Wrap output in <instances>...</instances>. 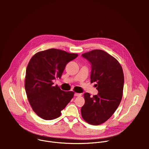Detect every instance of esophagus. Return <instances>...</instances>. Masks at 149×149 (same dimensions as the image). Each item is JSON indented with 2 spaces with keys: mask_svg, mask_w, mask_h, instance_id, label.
<instances>
[{
  "mask_svg": "<svg viewBox=\"0 0 149 149\" xmlns=\"http://www.w3.org/2000/svg\"><path fill=\"white\" fill-rule=\"evenodd\" d=\"M74 95H75V96H76V97H80V96H81V95H82V94H80V93H75Z\"/></svg>",
  "mask_w": 149,
  "mask_h": 149,
  "instance_id": "obj_1",
  "label": "esophagus"
}]
</instances>
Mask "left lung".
Instances as JSON below:
<instances>
[{
    "label": "left lung",
    "instance_id": "left-lung-1",
    "mask_svg": "<svg viewBox=\"0 0 149 149\" xmlns=\"http://www.w3.org/2000/svg\"><path fill=\"white\" fill-rule=\"evenodd\" d=\"M82 56L91 64V82H96L97 95L84 94L85 104L81 112L83 119L91 125H100L109 120L121 101L124 74L118 61L101 49H95Z\"/></svg>",
    "mask_w": 149,
    "mask_h": 149
}]
</instances>
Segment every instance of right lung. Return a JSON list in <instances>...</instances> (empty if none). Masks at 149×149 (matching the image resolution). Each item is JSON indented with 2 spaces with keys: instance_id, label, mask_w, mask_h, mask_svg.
<instances>
[{
  "instance_id": "right-lung-1",
  "label": "right lung",
  "mask_w": 149,
  "mask_h": 149,
  "mask_svg": "<svg viewBox=\"0 0 149 149\" xmlns=\"http://www.w3.org/2000/svg\"><path fill=\"white\" fill-rule=\"evenodd\" d=\"M77 56V54L52 48L35 54L29 61L25 91L32 110L41 118L51 120L59 117L73 98L74 92L54 86L53 80L61 78L66 65Z\"/></svg>"
}]
</instances>
